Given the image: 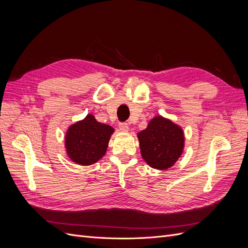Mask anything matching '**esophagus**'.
<instances>
[{
  "mask_svg": "<svg viewBox=\"0 0 248 248\" xmlns=\"http://www.w3.org/2000/svg\"><path fill=\"white\" fill-rule=\"evenodd\" d=\"M119 128L121 131H124V132H127L129 130V126L127 123H120L119 124Z\"/></svg>",
  "mask_w": 248,
  "mask_h": 248,
  "instance_id": "obj_1",
  "label": "esophagus"
}]
</instances>
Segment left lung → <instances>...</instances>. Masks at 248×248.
Here are the masks:
<instances>
[{"instance_id": "obj_1", "label": "left lung", "mask_w": 248, "mask_h": 248, "mask_svg": "<svg viewBox=\"0 0 248 248\" xmlns=\"http://www.w3.org/2000/svg\"><path fill=\"white\" fill-rule=\"evenodd\" d=\"M138 138L141 157L153 169H170L183 152L182 128L161 116L153 118Z\"/></svg>"}]
</instances>
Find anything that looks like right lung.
Returning a JSON list of instances; mask_svg holds the SVG:
<instances>
[{
  "label": "right lung",
  "mask_w": 248,
  "mask_h": 248,
  "mask_svg": "<svg viewBox=\"0 0 248 248\" xmlns=\"http://www.w3.org/2000/svg\"><path fill=\"white\" fill-rule=\"evenodd\" d=\"M112 132V127L97 122L93 115H88L67 130L65 138L67 155L80 166H91L106 154Z\"/></svg>",
  "instance_id": "1"
}]
</instances>
